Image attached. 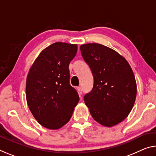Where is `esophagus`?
<instances>
[{"mask_svg":"<svg viewBox=\"0 0 156 156\" xmlns=\"http://www.w3.org/2000/svg\"><path fill=\"white\" fill-rule=\"evenodd\" d=\"M77 90H78V92L79 94V95L82 94L83 92H82V88H81V87H78Z\"/></svg>","mask_w":156,"mask_h":156,"instance_id":"obj_1","label":"esophagus"}]
</instances>
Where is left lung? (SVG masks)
<instances>
[{"instance_id":"obj_1","label":"left lung","mask_w":156,"mask_h":156,"mask_svg":"<svg viewBox=\"0 0 156 156\" xmlns=\"http://www.w3.org/2000/svg\"><path fill=\"white\" fill-rule=\"evenodd\" d=\"M80 51L94 76V86L84 101L96 122L112 127L126 118L134 105L137 84L127 60L113 49L93 43Z\"/></svg>"}]
</instances>
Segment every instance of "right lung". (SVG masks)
Listing matches in <instances>:
<instances>
[{"instance_id":"obj_1","label":"right lung","mask_w":156,"mask_h":156,"mask_svg":"<svg viewBox=\"0 0 156 156\" xmlns=\"http://www.w3.org/2000/svg\"><path fill=\"white\" fill-rule=\"evenodd\" d=\"M77 50V44H51L39 53L27 76L29 109L39 124L48 129H59L68 123L79 101L78 92L69 84V69Z\"/></svg>"}]
</instances>
